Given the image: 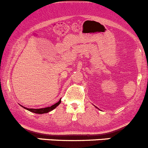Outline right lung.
I'll return each mask as SVG.
<instances>
[{
	"label": "right lung",
	"instance_id": "1",
	"mask_svg": "<svg viewBox=\"0 0 148 148\" xmlns=\"http://www.w3.org/2000/svg\"><path fill=\"white\" fill-rule=\"evenodd\" d=\"M60 103H61V100H60L58 103H55V104L52 105V106H49V107L42 108V109H28V108L24 107V106H22L23 108H24V109H27V110L29 111V112H33V113H35V114H42L48 113V112H49L50 111L55 109V108H56L57 106H58Z\"/></svg>",
	"mask_w": 148,
	"mask_h": 148
}]
</instances>
